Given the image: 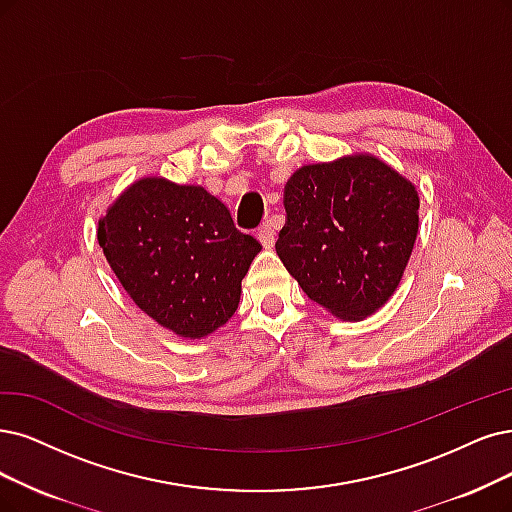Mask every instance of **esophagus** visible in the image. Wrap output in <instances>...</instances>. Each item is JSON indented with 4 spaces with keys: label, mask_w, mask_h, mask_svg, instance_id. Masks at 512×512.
Wrapping results in <instances>:
<instances>
[{
    "label": "esophagus",
    "mask_w": 512,
    "mask_h": 512,
    "mask_svg": "<svg viewBox=\"0 0 512 512\" xmlns=\"http://www.w3.org/2000/svg\"><path fill=\"white\" fill-rule=\"evenodd\" d=\"M257 238L263 246H272L274 240H276V232H274V225L270 221L263 223L259 230H257Z\"/></svg>",
    "instance_id": "1"
}]
</instances>
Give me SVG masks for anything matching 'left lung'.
Here are the masks:
<instances>
[{
	"mask_svg": "<svg viewBox=\"0 0 512 512\" xmlns=\"http://www.w3.org/2000/svg\"><path fill=\"white\" fill-rule=\"evenodd\" d=\"M276 253L304 293L346 320L382 308L418 236V192L371 156L299 168Z\"/></svg>",
	"mask_w": 512,
	"mask_h": 512,
	"instance_id": "8db88e82",
	"label": "left lung"
}]
</instances>
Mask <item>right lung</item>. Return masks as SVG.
Wrapping results in <instances>:
<instances>
[{
    "instance_id": "obj_1",
    "label": "right lung",
    "mask_w": 512,
    "mask_h": 512,
    "mask_svg": "<svg viewBox=\"0 0 512 512\" xmlns=\"http://www.w3.org/2000/svg\"><path fill=\"white\" fill-rule=\"evenodd\" d=\"M99 244L132 301L181 337H204L238 308L261 244L196 185L143 179L99 223Z\"/></svg>"
}]
</instances>
